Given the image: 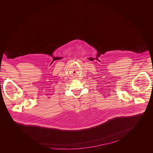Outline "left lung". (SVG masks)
I'll return each mask as SVG.
<instances>
[{
  "label": "left lung",
  "mask_w": 153,
  "mask_h": 153,
  "mask_svg": "<svg viewBox=\"0 0 153 153\" xmlns=\"http://www.w3.org/2000/svg\"><path fill=\"white\" fill-rule=\"evenodd\" d=\"M152 85H153V82H152Z\"/></svg>",
  "instance_id": "obj_1"
}]
</instances>
